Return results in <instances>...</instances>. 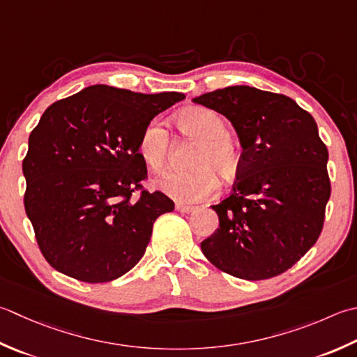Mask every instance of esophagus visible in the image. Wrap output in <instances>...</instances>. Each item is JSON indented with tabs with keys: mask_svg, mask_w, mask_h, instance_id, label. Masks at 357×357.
Returning a JSON list of instances; mask_svg holds the SVG:
<instances>
[{
	"mask_svg": "<svg viewBox=\"0 0 357 357\" xmlns=\"http://www.w3.org/2000/svg\"><path fill=\"white\" fill-rule=\"evenodd\" d=\"M176 211L181 212V213H192V212L197 211V207L183 204V202H176Z\"/></svg>",
	"mask_w": 357,
	"mask_h": 357,
	"instance_id": "esophagus-1",
	"label": "esophagus"
}]
</instances>
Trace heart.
I'll return each mask as SVG.
<instances>
[{"mask_svg": "<svg viewBox=\"0 0 357 357\" xmlns=\"http://www.w3.org/2000/svg\"><path fill=\"white\" fill-rule=\"evenodd\" d=\"M181 130L199 139L192 164L187 172H167L158 181L159 190L179 202H201L216 190L215 172L230 176L240 165V151L227 137L222 119L211 109L192 108L176 119ZM169 135L158 121L150 122L139 137L137 150L153 172H162L169 156Z\"/></svg>", "mask_w": 357, "mask_h": 357, "instance_id": "1", "label": "heart"}]
</instances>
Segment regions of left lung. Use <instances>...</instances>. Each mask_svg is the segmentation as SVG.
I'll list each match as a JSON object with an SVG mask.
<instances>
[{"mask_svg": "<svg viewBox=\"0 0 357 357\" xmlns=\"http://www.w3.org/2000/svg\"><path fill=\"white\" fill-rule=\"evenodd\" d=\"M232 123L243 155L220 226L201 243L216 268L244 280L289 269L317 241L331 187L312 116L283 94L235 85L193 97Z\"/></svg>", "mask_w": 357, "mask_h": 357, "instance_id": "8db88e82", "label": "left lung"}]
</instances>
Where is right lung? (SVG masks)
<instances>
[{
	"instance_id": "right-lung-1",
	"label": "right lung",
	"mask_w": 357,
	"mask_h": 357,
	"mask_svg": "<svg viewBox=\"0 0 357 357\" xmlns=\"http://www.w3.org/2000/svg\"><path fill=\"white\" fill-rule=\"evenodd\" d=\"M184 97L91 85L45 111L23 160L24 208L54 269L105 283L141 260L153 222L174 204L160 192L132 197L146 176L139 137Z\"/></svg>"
}]
</instances>
